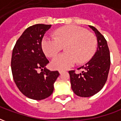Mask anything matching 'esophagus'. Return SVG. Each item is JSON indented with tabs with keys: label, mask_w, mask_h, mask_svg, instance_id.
<instances>
[{
	"label": "esophagus",
	"mask_w": 121,
	"mask_h": 121,
	"mask_svg": "<svg viewBox=\"0 0 121 121\" xmlns=\"http://www.w3.org/2000/svg\"><path fill=\"white\" fill-rule=\"evenodd\" d=\"M59 73H60V74H61V73H63V72H64V71L63 70H59Z\"/></svg>",
	"instance_id": "esophagus-1"
}]
</instances>
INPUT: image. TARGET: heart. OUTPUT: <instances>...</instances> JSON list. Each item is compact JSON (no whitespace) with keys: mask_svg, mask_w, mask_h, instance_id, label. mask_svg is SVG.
Masks as SVG:
<instances>
[{"mask_svg":"<svg viewBox=\"0 0 121 121\" xmlns=\"http://www.w3.org/2000/svg\"><path fill=\"white\" fill-rule=\"evenodd\" d=\"M55 37L45 35L41 41L43 52L48 57H54L65 45L66 52L61 53L53 59V68L65 69L78 61L84 63L93 56L96 50V39L93 34L84 28L68 26L56 30Z\"/></svg>","mask_w":121,"mask_h":121,"instance_id":"1","label":"heart"}]
</instances>
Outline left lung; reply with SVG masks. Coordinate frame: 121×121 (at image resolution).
<instances>
[{
  "mask_svg": "<svg viewBox=\"0 0 121 121\" xmlns=\"http://www.w3.org/2000/svg\"><path fill=\"white\" fill-rule=\"evenodd\" d=\"M89 26L96 34V52L85 65L78 69H82V73L69 71L71 88L76 95L81 97L93 96L102 89L110 67V55L106 40L96 28L90 25Z\"/></svg>",
  "mask_w": 121,
  "mask_h": 121,
  "instance_id": "1",
  "label": "left lung"
}]
</instances>
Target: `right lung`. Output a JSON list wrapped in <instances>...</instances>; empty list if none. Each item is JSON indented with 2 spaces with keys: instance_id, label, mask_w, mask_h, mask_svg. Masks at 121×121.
<instances>
[{
  "instance_id": "obj_1",
  "label": "right lung",
  "mask_w": 121,
  "mask_h": 121,
  "mask_svg": "<svg viewBox=\"0 0 121 121\" xmlns=\"http://www.w3.org/2000/svg\"><path fill=\"white\" fill-rule=\"evenodd\" d=\"M50 27V25L37 24L26 28L12 52L11 67L15 83L24 95L37 100L52 95L60 75L58 71L46 68L49 61L41 47L43 37Z\"/></svg>"
}]
</instances>
